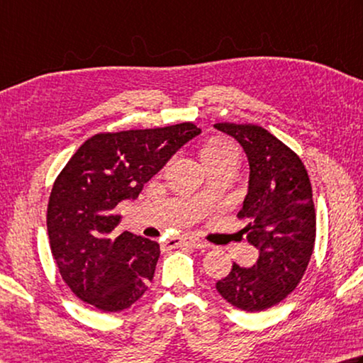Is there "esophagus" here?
Listing matches in <instances>:
<instances>
[{
  "label": "esophagus",
  "mask_w": 363,
  "mask_h": 363,
  "mask_svg": "<svg viewBox=\"0 0 363 363\" xmlns=\"http://www.w3.org/2000/svg\"><path fill=\"white\" fill-rule=\"evenodd\" d=\"M182 245H189V246H194L196 249H203V247H208V242H204L199 238H173V240H168L163 242V246H167L168 249H174L177 246H182Z\"/></svg>",
  "instance_id": "esophagus-1"
}]
</instances>
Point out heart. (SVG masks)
I'll return each instance as SVG.
<instances>
[{
    "label": "heart",
    "mask_w": 363,
    "mask_h": 363,
    "mask_svg": "<svg viewBox=\"0 0 363 363\" xmlns=\"http://www.w3.org/2000/svg\"><path fill=\"white\" fill-rule=\"evenodd\" d=\"M238 157V152H236V147L233 146L230 141L225 140H219V138H216V140H211L206 146L201 149V159L203 163L211 164V163H216V162H220L223 159H227V157Z\"/></svg>",
    "instance_id": "heart-1"
}]
</instances>
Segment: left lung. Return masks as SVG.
Wrapping results in <instances>:
<instances>
[{
  "instance_id": "obj_1",
  "label": "left lung",
  "mask_w": 363,
  "mask_h": 363,
  "mask_svg": "<svg viewBox=\"0 0 363 363\" xmlns=\"http://www.w3.org/2000/svg\"><path fill=\"white\" fill-rule=\"evenodd\" d=\"M247 155L249 190L238 213L242 232L259 249L252 268L233 263L216 289L230 305L249 313L278 305L298 286L315 241V211L308 171L294 150L252 123H216Z\"/></svg>"
}]
</instances>
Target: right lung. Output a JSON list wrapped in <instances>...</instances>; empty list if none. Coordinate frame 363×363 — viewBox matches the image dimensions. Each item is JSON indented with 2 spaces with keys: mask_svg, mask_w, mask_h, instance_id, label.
I'll return each mask as SVG.
<instances>
[{
  "mask_svg": "<svg viewBox=\"0 0 363 363\" xmlns=\"http://www.w3.org/2000/svg\"><path fill=\"white\" fill-rule=\"evenodd\" d=\"M199 133L192 122L96 133L65 164L49 196L48 233L58 272L77 298L116 313L147 291L160 246L130 232L116 235V206L138 199L144 184Z\"/></svg>",
  "mask_w": 363,
  "mask_h": 363,
  "instance_id": "add662e5",
  "label": "right lung"
}]
</instances>
